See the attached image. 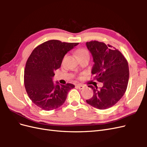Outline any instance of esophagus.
I'll return each mask as SVG.
<instances>
[{
    "mask_svg": "<svg viewBox=\"0 0 147 147\" xmlns=\"http://www.w3.org/2000/svg\"><path fill=\"white\" fill-rule=\"evenodd\" d=\"M76 87L79 89V90H82V89H83L84 88V86L83 85V84H78L76 85Z\"/></svg>",
    "mask_w": 147,
    "mask_h": 147,
    "instance_id": "1",
    "label": "esophagus"
}]
</instances>
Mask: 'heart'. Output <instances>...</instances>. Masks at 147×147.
Listing matches in <instances>:
<instances>
[{
    "instance_id": "1",
    "label": "heart",
    "mask_w": 147,
    "mask_h": 147,
    "mask_svg": "<svg viewBox=\"0 0 147 147\" xmlns=\"http://www.w3.org/2000/svg\"><path fill=\"white\" fill-rule=\"evenodd\" d=\"M77 55L78 57L85 56H89V52L87 50L84 48H80L77 51Z\"/></svg>"
}]
</instances>
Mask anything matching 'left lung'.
Instances as JSON below:
<instances>
[{
  "mask_svg": "<svg viewBox=\"0 0 147 147\" xmlns=\"http://www.w3.org/2000/svg\"><path fill=\"white\" fill-rule=\"evenodd\" d=\"M86 47L94 63L92 75L104 84L99 90L97 86H88L92 89L93 96L86 102L100 110L112 107L126 91L129 77L127 61L118 50L104 42H88Z\"/></svg>",
  "mask_w": 147,
  "mask_h": 147,
  "instance_id": "1",
  "label": "left lung"
}]
</instances>
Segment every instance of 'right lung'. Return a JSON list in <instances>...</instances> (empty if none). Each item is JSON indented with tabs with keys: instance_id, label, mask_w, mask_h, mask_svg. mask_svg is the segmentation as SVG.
Masks as SVG:
<instances>
[{
	"instance_id": "add662e5",
	"label": "right lung",
	"mask_w": 147,
	"mask_h": 147,
	"mask_svg": "<svg viewBox=\"0 0 147 147\" xmlns=\"http://www.w3.org/2000/svg\"><path fill=\"white\" fill-rule=\"evenodd\" d=\"M78 43L51 40L35 48L26 64L24 82L27 94L40 109L52 110L59 108L66 100L69 91L75 87L71 83L54 84L53 77L59 69L65 55Z\"/></svg>"
}]
</instances>
